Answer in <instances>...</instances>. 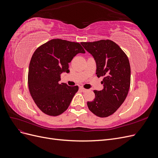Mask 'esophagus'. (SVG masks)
I'll return each instance as SVG.
<instances>
[{
	"label": "esophagus",
	"instance_id": "34e87169",
	"mask_svg": "<svg viewBox=\"0 0 158 158\" xmlns=\"http://www.w3.org/2000/svg\"><path fill=\"white\" fill-rule=\"evenodd\" d=\"M80 90L82 91V92H86V91H87L86 89H85V88H82V87H80Z\"/></svg>",
	"mask_w": 158,
	"mask_h": 158
}]
</instances>
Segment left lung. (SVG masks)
<instances>
[{"instance_id": "1", "label": "left lung", "mask_w": 158, "mask_h": 158, "mask_svg": "<svg viewBox=\"0 0 158 158\" xmlns=\"http://www.w3.org/2000/svg\"><path fill=\"white\" fill-rule=\"evenodd\" d=\"M81 44L94 56L98 77H103V89L94 90L95 98L87 102L88 109L98 117H109L121 106L130 88L131 66L128 56L120 47L109 40Z\"/></svg>"}]
</instances>
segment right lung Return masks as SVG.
Masks as SVG:
<instances>
[{"mask_svg": "<svg viewBox=\"0 0 158 158\" xmlns=\"http://www.w3.org/2000/svg\"><path fill=\"white\" fill-rule=\"evenodd\" d=\"M78 53H85L79 43L53 39L33 52L28 71L27 84L37 107L49 116H58L70 106L78 86L59 84L60 74L69 73V63Z\"/></svg>", "mask_w": 158, "mask_h": 158, "instance_id": "obj_1", "label": "right lung"}]
</instances>
